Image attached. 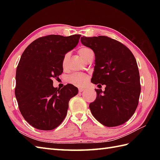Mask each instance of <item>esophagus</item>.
<instances>
[{"instance_id": "esophagus-1", "label": "esophagus", "mask_w": 160, "mask_h": 160, "mask_svg": "<svg viewBox=\"0 0 160 160\" xmlns=\"http://www.w3.org/2000/svg\"><path fill=\"white\" fill-rule=\"evenodd\" d=\"M78 90H79V92L81 93V92H82V91H84V88H79V89H78Z\"/></svg>"}]
</instances>
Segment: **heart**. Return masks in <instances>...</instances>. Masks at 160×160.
<instances>
[{
    "instance_id": "heart-1",
    "label": "heart",
    "mask_w": 160,
    "mask_h": 160,
    "mask_svg": "<svg viewBox=\"0 0 160 160\" xmlns=\"http://www.w3.org/2000/svg\"><path fill=\"white\" fill-rule=\"evenodd\" d=\"M78 53H79L80 56L82 57V58L84 60H85L89 56V54L93 53V51L91 49H89V47H82L78 50ZM68 58H69V53H67L63 57L62 62V67L64 68L65 67ZM89 79V76H88L87 74L76 73H73L70 75V76L68 77L67 82L73 84L75 86L83 87L84 84H86Z\"/></svg>"
}]
</instances>
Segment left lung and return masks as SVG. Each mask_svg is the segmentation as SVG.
<instances>
[{
  "mask_svg": "<svg viewBox=\"0 0 160 160\" xmlns=\"http://www.w3.org/2000/svg\"><path fill=\"white\" fill-rule=\"evenodd\" d=\"M80 40L96 56L91 82L106 85L103 92L96 89V99L89 104L91 113L108 127L124 124L136 110L141 91L133 54L127 47L108 36H82Z\"/></svg>",
  "mask_w": 160,
  "mask_h": 160,
  "instance_id": "left-lung-1",
  "label": "left lung"
}]
</instances>
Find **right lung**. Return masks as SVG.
I'll return each instance as SVG.
<instances>
[{
	"label": "right lung",
	"instance_id": "right-lung-1",
	"mask_svg": "<svg viewBox=\"0 0 160 160\" xmlns=\"http://www.w3.org/2000/svg\"><path fill=\"white\" fill-rule=\"evenodd\" d=\"M80 36L40 37L22 53L16 69L15 96L20 113L33 127L53 130L65 118L69 102L78 89L71 84L54 88L52 79L63 72V57L76 47Z\"/></svg>",
	"mask_w": 160,
	"mask_h": 160
}]
</instances>
